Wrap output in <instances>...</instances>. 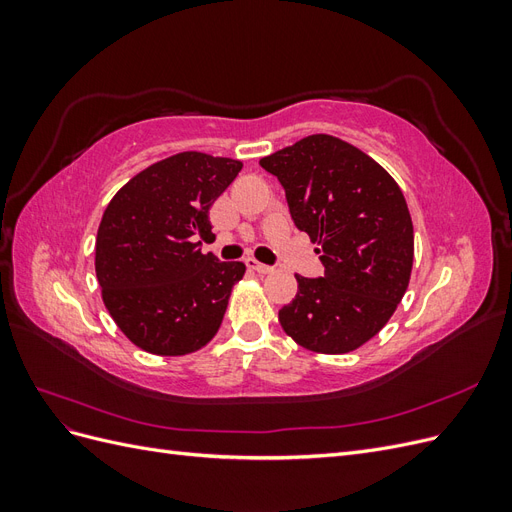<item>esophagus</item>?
Listing matches in <instances>:
<instances>
[{
	"label": "esophagus",
	"instance_id": "esophagus-1",
	"mask_svg": "<svg viewBox=\"0 0 512 512\" xmlns=\"http://www.w3.org/2000/svg\"><path fill=\"white\" fill-rule=\"evenodd\" d=\"M245 265L250 267L252 271H256V273H262V275L273 273V267H269V265H262V262H258L256 258H247V260H245Z\"/></svg>",
	"mask_w": 512,
	"mask_h": 512
}]
</instances>
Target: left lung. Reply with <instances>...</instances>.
Returning <instances> with one entry per match:
<instances>
[{
	"label": "left lung",
	"instance_id": "left-lung-1",
	"mask_svg": "<svg viewBox=\"0 0 512 512\" xmlns=\"http://www.w3.org/2000/svg\"><path fill=\"white\" fill-rule=\"evenodd\" d=\"M280 179L290 215L307 232L322 277L297 275L280 324L299 346L352 352L378 335L408 290L414 228L404 192L367 153L329 134L305 136L262 158Z\"/></svg>",
	"mask_w": 512,
	"mask_h": 512
}]
</instances>
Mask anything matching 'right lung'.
Returning <instances> with one entry per match:
<instances>
[{
    "instance_id": "1",
    "label": "right lung",
    "mask_w": 512,
    "mask_h": 512,
    "mask_svg": "<svg viewBox=\"0 0 512 512\" xmlns=\"http://www.w3.org/2000/svg\"><path fill=\"white\" fill-rule=\"evenodd\" d=\"M243 164L183 151L134 175L108 203L96 237L102 301L130 342L183 356L218 333L243 262L200 252L209 209Z\"/></svg>"
}]
</instances>
